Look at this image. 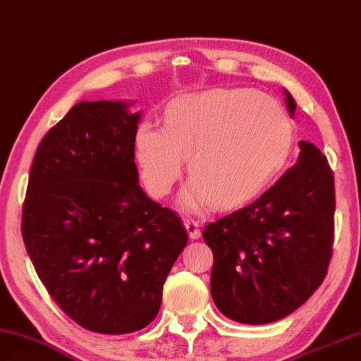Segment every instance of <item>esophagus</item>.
<instances>
[{
	"label": "esophagus",
	"mask_w": 361,
	"mask_h": 361,
	"mask_svg": "<svg viewBox=\"0 0 361 361\" xmlns=\"http://www.w3.org/2000/svg\"><path fill=\"white\" fill-rule=\"evenodd\" d=\"M185 227L189 233V236L192 239H199L200 238V225L194 219H186L185 221Z\"/></svg>",
	"instance_id": "34e87169"
}]
</instances>
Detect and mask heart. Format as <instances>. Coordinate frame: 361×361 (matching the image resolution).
<instances>
[{"label": "heart", "mask_w": 361, "mask_h": 361, "mask_svg": "<svg viewBox=\"0 0 361 361\" xmlns=\"http://www.w3.org/2000/svg\"><path fill=\"white\" fill-rule=\"evenodd\" d=\"M294 144L293 125L271 97L250 89H214L173 102L164 128L136 131L140 175L153 197L171 194L189 158L194 175L180 195L186 209L238 207L271 185Z\"/></svg>", "instance_id": "1"}]
</instances>
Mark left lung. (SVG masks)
<instances>
[{
  "label": "left lung",
  "mask_w": 361,
  "mask_h": 361,
  "mask_svg": "<svg viewBox=\"0 0 361 361\" xmlns=\"http://www.w3.org/2000/svg\"><path fill=\"white\" fill-rule=\"evenodd\" d=\"M289 114L295 102L285 90ZM298 162L274 186L203 228L214 255L211 295L230 319L258 326L303 305L326 279L334 244L335 185L327 158L300 140Z\"/></svg>",
  "instance_id": "8db88e82"
}]
</instances>
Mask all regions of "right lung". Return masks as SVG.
Masks as SVG:
<instances>
[{"label": "right lung", "mask_w": 361, "mask_h": 361, "mask_svg": "<svg viewBox=\"0 0 361 361\" xmlns=\"http://www.w3.org/2000/svg\"><path fill=\"white\" fill-rule=\"evenodd\" d=\"M81 102L37 147L21 235L34 269L67 316L123 335L157 317L162 286L188 243L172 209L148 199L134 164L140 112Z\"/></svg>", "instance_id": "obj_1"}]
</instances>
